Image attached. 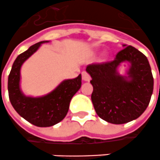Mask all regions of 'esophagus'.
<instances>
[{
	"mask_svg": "<svg viewBox=\"0 0 160 160\" xmlns=\"http://www.w3.org/2000/svg\"><path fill=\"white\" fill-rule=\"evenodd\" d=\"M81 75H82V80H85V81H90L91 80V76H90V74L86 72V71H83L82 73H81Z\"/></svg>",
	"mask_w": 160,
	"mask_h": 160,
	"instance_id": "34e87169",
	"label": "esophagus"
}]
</instances>
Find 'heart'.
<instances>
[{
  "label": "heart",
  "instance_id": "obj_1",
  "mask_svg": "<svg viewBox=\"0 0 160 160\" xmlns=\"http://www.w3.org/2000/svg\"><path fill=\"white\" fill-rule=\"evenodd\" d=\"M104 57H106V55H105V54H104Z\"/></svg>",
  "mask_w": 160,
  "mask_h": 160
}]
</instances>
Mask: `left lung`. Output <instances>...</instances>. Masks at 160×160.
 I'll use <instances>...</instances> for the list:
<instances>
[{"label":"left lung","instance_id":"1","mask_svg":"<svg viewBox=\"0 0 160 160\" xmlns=\"http://www.w3.org/2000/svg\"><path fill=\"white\" fill-rule=\"evenodd\" d=\"M125 61L131 63L128 77L117 72ZM86 71L92 77L96 113L105 121L125 124L140 117L148 106L153 90L152 71L147 57L135 47H125L111 62L88 65Z\"/></svg>","mask_w":160,"mask_h":160}]
</instances>
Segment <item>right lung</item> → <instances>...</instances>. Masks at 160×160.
<instances>
[{"label":"right lung","mask_w":160,"mask_h":160,"mask_svg":"<svg viewBox=\"0 0 160 160\" xmlns=\"http://www.w3.org/2000/svg\"><path fill=\"white\" fill-rule=\"evenodd\" d=\"M44 42L47 41L38 42L18 56L8 76V88L11 103L20 116L32 125L49 127L59 123L66 116L71 98L81 86V75L62 81L53 92L41 98L23 95L19 87L21 66Z\"/></svg>","instance_id":"obj_1"}]
</instances>
